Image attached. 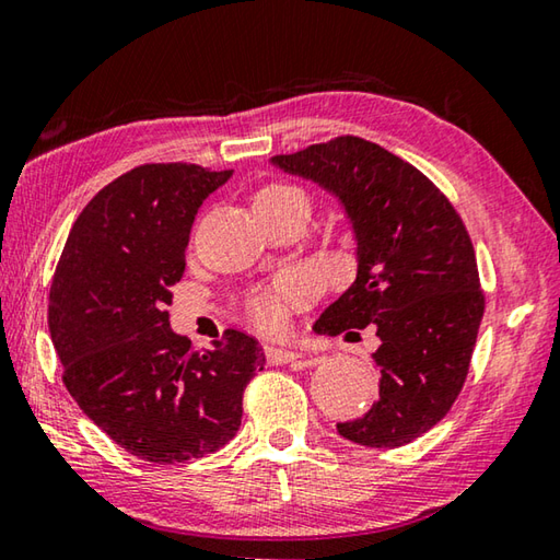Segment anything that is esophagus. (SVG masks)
<instances>
[{"mask_svg": "<svg viewBox=\"0 0 560 560\" xmlns=\"http://www.w3.org/2000/svg\"><path fill=\"white\" fill-rule=\"evenodd\" d=\"M264 354H267V362L269 364H289V362H296L301 354L287 350V348H273V345H267L264 348Z\"/></svg>", "mask_w": 560, "mask_h": 560, "instance_id": "obj_1", "label": "esophagus"}]
</instances>
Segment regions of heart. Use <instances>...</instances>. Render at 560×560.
I'll list each match as a JSON object with an SVG mask.
<instances>
[{"instance_id": "obj_1", "label": "heart", "mask_w": 560, "mask_h": 560, "mask_svg": "<svg viewBox=\"0 0 560 560\" xmlns=\"http://www.w3.org/2000/svg\"><path fill=\"white\" fill-rule=\"evenodd\" d=\"M289 200H308L306 192L293 183H267V186L257 190L254 196V206L257 208H273ZM315 293H318V281L306 269H291L281 273L264 287L252 289L245 299V313L249 320L264 332H279L289 320V313L293 308L308 303Z\"/></svg>"}]
</instances>
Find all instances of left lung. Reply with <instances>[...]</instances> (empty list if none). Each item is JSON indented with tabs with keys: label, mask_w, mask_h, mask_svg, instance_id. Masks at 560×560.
<instances>
[{
	"label": "left lung",
	"mask_w": 560,
	"mask_h": 560,
	"mask_svg": "<svg viewBox=\"0 0 560 560\" xmlns=\"http://www.w3.org/2000/svg\"><path fill=\"white\" fill-rule=\"evenodd\" d=\"M271 161L332 190L358 235V279L315 330H377L380 401L338 433L368 448H401L451 411L470 372L485 315L470 232L429 176L362 137Z\"/></svg>",
	"instance_id": "obj_1"
}]
</instances>
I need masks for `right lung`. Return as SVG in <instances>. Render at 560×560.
<instances>
[{"label":"right lung","mask_w":560,"mask_h":560,"mask_svg":"<svg viewBox=\"0 0 560 560\" xmlns=\"http://www.w3.org/2000/svg\"><path fill=\"white\" fill-rule=\"evenodd\" d=\"M232 168L141 164L105 186L70 228L48 293L66 389L90 421L147 463L228 445L264 350L228 328L208 352L171 330L192 220Z\"/></svg>","instance_id":"1"}]
</instances>
